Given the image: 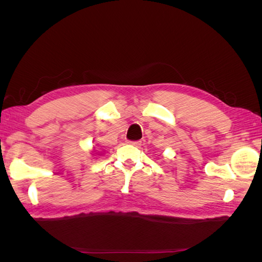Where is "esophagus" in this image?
<instances>
[{
  "mask_svg": "<svg viewBox=\"0 0 262 262\" xmlns=\"http://www.w3.org/2000/svg\"><path fill=\"white\" fill-rule=\"evenodd\" d=\"M127 143L130 144V145H134V146L141 145V141H127Z\"/></svg>",
  "mask_w": 262,
  "mask_h": 262,
  "instance_id": "34e87169",
  "label": "esophagus"
}]
</instances>
